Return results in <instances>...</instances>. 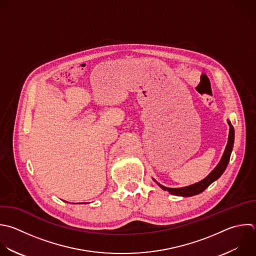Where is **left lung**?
I'll return each mask as SVG.
<instances>
[{
	"label": "left lung",
	"instance_id": "8db88e82",
	"mask_svg": "<svg viewBox=\"0 0 256 256\" xmlns=\"http://www.w3.org/2000/svg\"><path fill=\"white\" fill-rule=\"evenodd\" d=\"M228 125H229V136H228V142L226 145V148L224 150V153L222 155V158L220 160V162L218 163V165L211 171V173L204 178L203 180L186 186V187H181V188H168L165 187L161 184H159L158 182H156L163 190H167L170 194L173 195H177V196H183V197H189V196H193V195H197L201 192H203L212 182H214L215 180H217L222 173L225 171L227 164L229 162L230 159V155H231V151L233 148V143H234V128L231 125L230 121L228 120Z\"/></svg>",
	"mask_w": 256,
	"mask_h": 256
}]
</instances>
